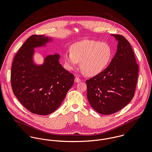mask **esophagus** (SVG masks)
<instances>
[{
    "mask_svg": "<svg viewBox=\"0 0 152 152\" xmlns=\"http://www.w3.org/2000/svg\"><path fill=\"white\" fill-rule=\"evenodd\" d=\"M75 83H80V82H81V80L80 79V78H78V77H75Z\"/></svg>",
    "mask_w": 152,
    "mask_h": 152,
    "instance_id": "obj_1",
    "label": "esophagus"
}]
</instances>
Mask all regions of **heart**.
Listing matches in <instances>:
<instances>
[{"label":"heart","instance_id":"1","mask_svg":"<svg viewBox=\"0 0 152 152\" xmlns=\"http://www.w3.org/2000/svg\"><path fill=\"white\" fill-rule=\"evenodd\" d=\"M71 52L64 56L68 70L75 68L80 61V67L88 76H95L102 72L108 65L112 51L108 44L99 41L84 40L73 44Z\"/></svg>","mask_w":152,"mask_h":152}]
</instances>
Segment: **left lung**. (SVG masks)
Masks as SVG:
<instances>
[{"label": "left lung", "mask_w": 152, "mask_h": 152, "mask_svg": "<svg viewBox=\"0 0 152 152\" xmlns=\"http://www.w3.org/2000/svg\"><path fill=\"white\" fill-rule=\"evenodd\" d=\"M118 42L116 53L108 66L87 80V98L91 107L102 115L114 113L132 99L139 66L129 42L122 35L110 34Z\"/></svg>", "instance_id": "8db88e82"}]
</instances>
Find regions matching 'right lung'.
Masks as SVG:
<instances>
[{"instance_id": "add662e5", "label": "right lung", "mask_w": 152, "mask_h": 152, "mask_svg": "<svg viewBox=\"0 0 152 152\" xmlns=\"http://www.w3.org/2000/svg\"><path fill=\"white\" fill-rule=\"evenodd\" d=\"M53 38L32 35L16 54L11 69V85L15 95L33 113L46 115L54 112L72 87L74 77L60 63L58 53L44 57L43 63L34 60V48L46 47Z\"/></svg>"}]
</instances>
